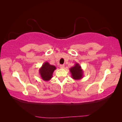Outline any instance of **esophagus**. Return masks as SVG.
I'll list each match as a JSON object with an SVG mask.
<instances>
[{"mask_svg": "<svg viewBox=\"0 0 122 122\" xmlns=\"http://www.w3.org/2000/svg\"><path fill=\"white\" fill-rule=\"evenodd\" d=\"M60 67L61 68V69H63V68H64V67H65V65H61L60 66Z\"/></svg>", "mask_w": 122, "mask_h": 122, "instance_id": "34e87169", "label": "esophagus"}]
</instances>
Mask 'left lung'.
<instances>
[{"mask_svg":"<svg viewBox=\"0 0 122 122\" xmlns=\"http://www.w3.org/2000/svg\"><path fill=\"white\" fill-rule=\"evenodd\" d=\"M71 73L72 78L75 80L81 79L83 76V70L82 69L81 66L76 62L73 67L69 69Z\"/></svg>","mask_w":122,"mask_h":122,"instance_id":"1","label":"left lung"}]
</instances>
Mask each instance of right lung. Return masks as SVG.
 <instances>
[{"mask_svg": "<svg viewBox=\"0 0 122 122\" xmlns=\"http://www.w3.org/2000/svg\"><path fill=\"white\" fill-rule=\"evenodd\" d=\"M55 69H56L55 66L51 65L47 61L45 62L39 69V73L41 78L46 81L50 80L52 78L53 73Z\"/></svg>", "mask_w": 122, "mask_h": 122, "instance_id": "add662e5", "label": "right lung"}]
</instances>
